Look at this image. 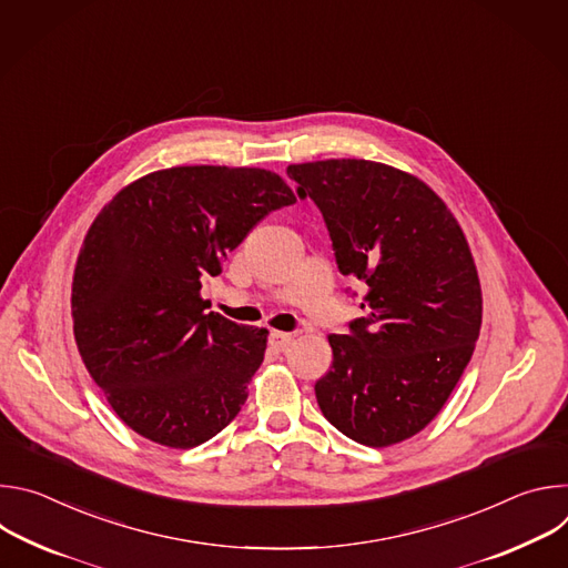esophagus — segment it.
<instances>
[{
    "instance_id": "1",
    "label": "esophagus",
    "mask_w": 568,
    "mask_h": 568,
    "mask_svg": "<svg viewBox=\"0 0 568 568\" xmlns=\"http://www.w3.org/2000/svg\"><path fill=\"white\" fill-rule=\"evenodd\" d=\"M292 342H294V335H290V333H276V331H274V333L270 335V346H272L274 351H278V353H285Z\"/></svg>"
}]
</instances>
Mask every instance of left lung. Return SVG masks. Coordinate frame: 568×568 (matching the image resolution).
<instances>
[{"label":"left lung","mask_w":568,"mask_h":568,"mask_svg":"<svg viewBox=\"0 0 568 568\" xmlns=\"http://www.w3.org/2000/svg\"><path fill=\"white\" fill-rule=\"evenodd\" d=\"M328 226L344 276L366 283L333 366L314 384L344 436L388 447L425 429L458 384L480 331V285L467 240L420 180L366 159L287 169Z\"/></svg>","instance_id":"obj_1"}]
</instances>
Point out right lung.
Returning <instances> with one entry per match:
<instances>
[{
	"instance_id": "1",
	"label": "right lung",
	"mask_w": 568,
	"mask_h": 568,
	"mask_svg": "<svg viewBox=\"0 0 568 568\" xmlns=\"http://www.w3.org/2000/svg\"><path fill=\"white\" fill-rule=\"evenodd\" d=\"M292 189L263 169L178 166L123 189L80 250L71 314L90 375L139 436L189 449L220 434L263 364L265 328L204 312L202 278Z\"/></svg>"
}]
</instances>
